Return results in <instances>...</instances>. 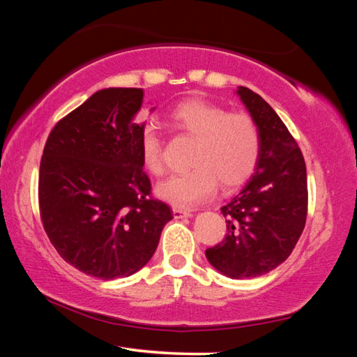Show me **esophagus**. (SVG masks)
Masks as SVG:
<instances>
[{"label":"esophagus","instance_id":"34e87169","mask_svg":"<svg viewBox=\"0 0 357 357\" xmlns=\"http://www.w3.org/2000/svg\"><path fill=\"white\" fill-rule=\"evenodd\" d=\"M173 215L176 219H183V217H192L190 209H183V208H173Z\"/></svg>","mask_w":357,"mask_h":357}]
</instances>
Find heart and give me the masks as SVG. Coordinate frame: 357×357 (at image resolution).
I'll use <instances>...</instances> for the list:
<instances>
[{"mask_svg": "<svg viewBox=\"0 0 357 357\" xmlns=\"http://www.w3.org/2000/svg\"><path fill=\"white\" fill-rule=\"evenodd\" d=\"M170 124L181 134L195 138L190 165L157 185V195L176 208H195L209 198L220 183L223 189L244 184L258 165L261 135L255 121L244 112H228L215 102L189 99L168 114ZM144 170L164 173V143L153 124H144L138 135Z\"/></svg>", "mask_w": 357, "mask_h": 357, "instance_id": "heart-1", "label": "heart"}]
</instances>
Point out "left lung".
Listing matches in <instances>:
<instances>
[{
    "mask_svg": "<svg viewBox=\"0 0 357 357\" xmlns=\"http://www.w3.org/2000/svg\"><path fill=\"white\" fill-rule=\"evenodd\" d=\"M261 135V154L252 178L220 211L227 236L206 249L208 261L231 279L268 274L293 252L307 219L304 155L287 126L261 96L238 88Z\"/></svg>",
    "mask_w": 357,
    "mask_h": 357,
    "instance_id": "obj_1",
    "label": "left lung"
}]
</instances>
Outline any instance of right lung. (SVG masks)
Returning <instances> with one entry per match:
<instances>
[{"instance_id":"obj_1","label":"right lung","mask_w":357,"mask_h":357,"mask_svg":"<svg viewBox=\"0 0 357 357\" xmlns=\"http://www.w3.org/2000/svg\"><path fill=\"white\" fill-rule=\"evenodd\" d=\"M140 88H107L59 119L39 168L40 220L64 261L113 280L154 255L172 209L151 195L138 153Z\"/></svg>"}]
</instances>
